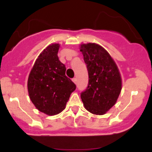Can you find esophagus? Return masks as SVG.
I'll use <instances>...</instances> for the list:
<instances>
[{
  "label": "esophagus",
  "instance_id": "obj_1",
  "mask_svg": "<svg viewBox=\"0 0 152 152\" xmlns=\"http://www.w3.org/2000/svg\"><path fill=\"white\" fill-rule=\"evenodd\" d=\"M72 81H73V82H74V83H76V78H73Z\"/></svg>",
  "mask_w": 152,
  "mask_h": 152
}]
</instances>
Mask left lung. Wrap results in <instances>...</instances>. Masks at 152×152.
Instances as JSON below:
<instances>
[{
    "instance_id": "obj_1",
    "label": "left lung",
    "mask_w": 152,
    "mask_h": 152,
    "mask_svg": "<svg viewBox=\"0 0 152 152\" xmlns=\"http://www.w3.org/2000/svg\"><path fill=\"white\" fill-rule=\"evenodd\" d=\"M80 50L88 73V87L81 94L85 109L104 115L114 106L121 91V74L108 51L95 43H83Z\"/></svg>"
}]
</instances>
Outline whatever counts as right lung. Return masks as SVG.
I'll return each instance as SVG.
<instances>
[{
    "instance_id": "obj_1",
    "label": "right lung",
    "mask_w": 152,
    "mask_h": 152,
    "mask_svg": "<svg viewBox=\"0 0 152 152\" xmlns=\"http://www.w3.org/2000/svg\"><path fill=\"white\" fill-rule=\"evenodd\" d=\"M60 44L51 43L40 53L28 78L31 101L38 111L48 116L64 111L76 85L66 76V66L59 61Z\"/></svg>"
}]
</instances>
